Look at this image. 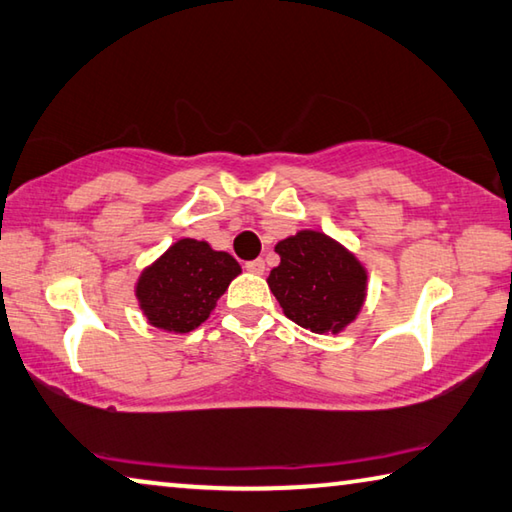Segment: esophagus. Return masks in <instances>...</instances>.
Listing matches in <instances>:
<instances>
[{"label": "esophagus", "instance_id": "obj_1", "mask_svg": "<svg viewBox=\"0 0 512 512\" xmlns=\"http://www.w3.org/2000/svg\"><path fill=\"white\" fill-rule=\"evenodd\" d=\"M245 270L251 274H263L265 272V261L263 258H256V261L245 263Z\"/></svg>", "mask_w": 512, "mask_h": 512}]
</instances>
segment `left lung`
<instances>
[{
	"label": "left lung",
	"mask_w": 512,
	"mask_h": 512,
	"mask_svg": "<svg viewBox=\"0 0 512 512\" xmlns=\"http://www.w3.org/2000/svg\"><path fill=\"white\" fill-rule=\"evenodd\" d=\"M281 265L267 285L288 319L312 333H339L360 312L366 272L353 254L319 231H299L276 245Z\"/></svg>",
	"instance_id": "obj_1"
}]
</instances>
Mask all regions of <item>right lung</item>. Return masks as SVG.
Returning <instances> with one entry per match:
<instances>
[{
    "instance_id": "add662e5",
    "label": "right lung",
    "mask_w": 512,
    "mask_h": 512,
    "mask_svg": "<svg viewBox=\"0 0 512 512\" xmlns=\"http://www.w3.org/2000/svg\"><path fill=\"white\" fill-rule=\"evenodd\" d=\"M238 274L240 265L227 251L184 238L141 274L137 297L152 326L191 333L211 315L215 301Z\"/></svg>"
}]
</instances>
